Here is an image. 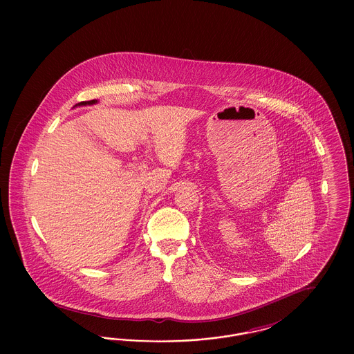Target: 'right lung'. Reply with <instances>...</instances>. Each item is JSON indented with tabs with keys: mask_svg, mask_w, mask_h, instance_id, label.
I'll return each mask as SVG.
<instances>
[{
	"mask_svg": "<svg viewBox=\"0 0 354 354\" xmlns=\"http://www.w3.org/2000/svg\"><path fill=\"white\" fill-rule=\"evenodd\" d=\"M95 102H97V100H93V101L81 102V103H78V104H93V103H95Z\"/></svg>",
	"mask_w": 354,
	"mask_h": 354,
	"instance_id": "obj_1",
	"label": "right lung"
}]
</instances>
